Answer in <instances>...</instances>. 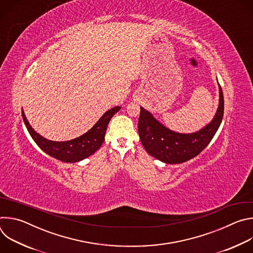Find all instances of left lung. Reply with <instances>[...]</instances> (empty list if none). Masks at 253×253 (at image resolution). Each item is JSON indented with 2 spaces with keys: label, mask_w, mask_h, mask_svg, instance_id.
I'll return each mask as SVG.
<instances>
[{
  "label": "left lung",
  "mask_w": 253,
  "mask_h": 253,
  "mask_svg": "<svg viewBox=\"0 0 253 253\" xmlns=\"http://www.w3.org/2000/svg\"><path fill=\"white\" fill-rule=\"evenodd\" d=\"M224 112V99L219 86V106L213 120L198 132L180 134L160 124L151 113L140 107L138 132L142 145L154 158L169 164L183 163L197 156L218 130Z\"/></svg>",
  "instance_id": "left-lung-1"
}]
</instances>
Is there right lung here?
<instances>
[{
  "label": "right lung",
  "mask_w": 253,
  "mask_h": 253,
  "mask_svg": "<svg viewBox=\"0 0 253 253\" xmlns=\"http://www.w3.org/2000/svg\"><path fill=\"white\" fill-rule=\"evenodd\" d=\"M120 109L121 107L117 106L110 110H108L88 132L78 138L65 142L47 140L46 138L42 137L37 132L34 131L23 111L22 116L24 123L33 140L44 152L63 162L73 163L89 157L100 148L105 140L108 123H109L113 115L117 113Z\"/></svg>",
  "instance_id": "obj_1"
}]
</instances>
